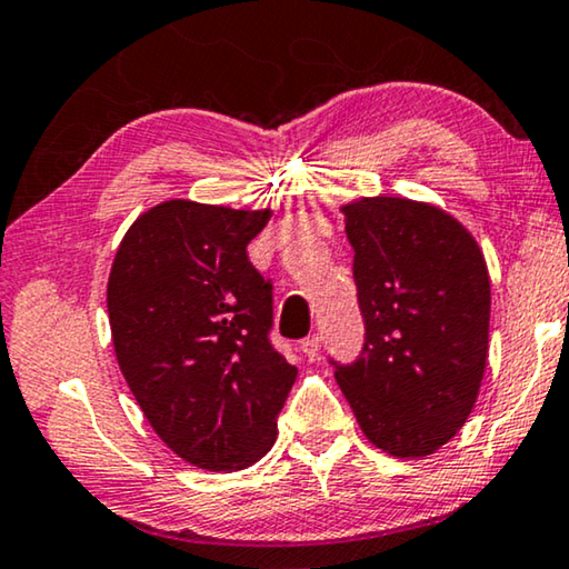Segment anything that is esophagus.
I'll use <instances>...</instances> for the list:
<instances>
[{
	"label": "esophagus",
	"instance_id": "esophagus-1",
	"mask_svg": "<svg viewBox=\"0 0 569 569\" xmlns=\"http://www.w3.org/2000/svg\"><path fill=\"white\" fill-rule=\"evenodd\" d=\"M300 349H302L305 357L312 361V359L318 357V351H320V339H318V336H308V339H302Z\"/></svg>",
	"mask_w": 569,
	"mask_h": 569
}]
</instances>
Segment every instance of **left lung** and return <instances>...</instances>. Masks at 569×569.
Segmentation results:
<instances>
[{"label":"left lung","mask_w":569,"mask_h":569,"mask_svg":"<svg viewBox=\"0 0 569 569\" xmlns=\"http://www.w3.org/2000/svg\"><path fill=\"white\" fill-rule=\"evenodd\" d=\"M365 349L336 382L377 449H441L472 413L488 365L490 277L472 233L406 197L343 204Z\"/></svg>","instance_id":"1"}]
</instances>
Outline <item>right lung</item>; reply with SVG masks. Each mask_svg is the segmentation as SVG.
<instances>
[{
  "label": "right lung",
  "instance_id": "right-lung-1",
  "mask_svg": "<svg viewBox=\"0 0 569 569\" xmlns=\"http://www.w3.org/2000/svg\"><path fill=\"white\" fill-rule=\"evenodd\" d=\"M271 210L167 200L128 228L107 282L114 357L161 441L233 472L277 441L298 369L269 341L271 282L246 246Z\"/></svg>",
  "mask_w": 569,
  "mask_h": 569
}]
</instances>
